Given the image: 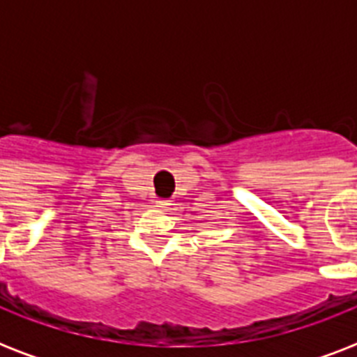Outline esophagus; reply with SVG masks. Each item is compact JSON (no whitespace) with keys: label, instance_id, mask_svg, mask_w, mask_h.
Listing matches in <instances>:
<instances>
[{"label":"esophagus","instance_id":"1","mask_svg":"<svg viewBox=\"0 0 357 357\" xmlns=\"http://www.w3.org/2000/svg\"><path fill=\"white\" fill-rule=\"evenodd\" d=\"M155 206L157 207H167L168 206V200H155Z\"/></svg>","mask_w":357,"mask_h":357}]
</instances>
